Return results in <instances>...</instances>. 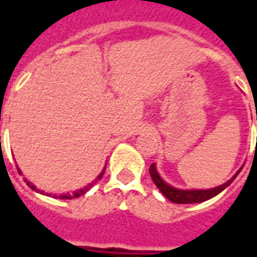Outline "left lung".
<instances>
[{
	"label": "left lung",
	"mask_w": 257,
	"mask_h": 257,
	"mask_svg": "<svg viewBox=\"0 0 257 257\" xmlns=\"http://www.w3.org/2000/svg\"><path fill=\"white\" fill-rule=\"evenodd\" d=\"M256 121H257V112H256ZM242 169V168H241ZM241 169L238 171L234 176H232L228 182H226L224 184H221V186H217L215 189H209V190H180L176 189V187H172V186H169L167 184L164 180L161 179V176L158 175L157 172V168L156 164H151L150 169H149V172H150V176L153 179V182L156 184L157 187L160 189L165 197H167L169 201H172L175 204H197V202H204L206 199L213 198L215 195H217L219 193H221L223 190L226 189L227 186H230L231 182L234 179L237 178V175L241 172Z\"/></svg>",
	"instance_id": "left-lung-1"
}]
</instances>
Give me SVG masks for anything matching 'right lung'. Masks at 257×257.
Wrapping results in <instances>:
<instances>
[{
	"label": "right lung",
	"mask_w": 257,
	"mask_h": 257,
	"mask_svg": "<svg viewBox=\"0 0 257 257\" xmlns=\"http://www.w3.org/2000/svg\"><path fill=\"white\" fill-rule=\"evenodd\" d=\"M104 171H106V168H104V169H103V171H101V173H100V175H99V176H97V178H96L95 182H92V183H89V184H88V186H86V187H84V189H79V190H77V191H74L73 194H68V193H67V194H60V195H58V198H60V199L78 198L79 195H82V194L86 193V191H88V190H89L90 187H92V186H93V184H95L96 182H97V180H100L101 176H103V175H104ZM18 172H19L20 175H22V172H20V169H19V168H18ZM25 180H26V183H27V186H29V187H30V189L36 190V191H40V190H37L36 186H34V184H33V183H30V182H29V180H27V179H25ZM40 193L44 194V191H40Z\"/></svg>",
	"instance_id": "right-lung-1"
}]
</instances>
